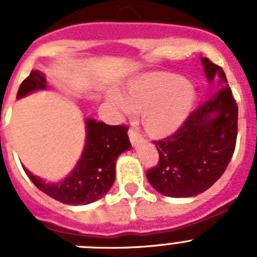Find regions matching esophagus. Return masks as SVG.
<instances>
[{
  "label": "esophagus",
  "mask_w": 257,
  "mask_h": 257,
  "mask_svg": "<svg viewBox=\"0 0 257 257\" xmlns=\"http://www.w3.org/2000/svg\"><path fill=\"white\" fill-rule=\"evenodd\" d=\"M128 138H130V140L133 144L138 143L140 140L139 131L136 130V128H130V130H128Z\"/></svg>",
  "instance_id": "esophagus-1"
}]
</instances>
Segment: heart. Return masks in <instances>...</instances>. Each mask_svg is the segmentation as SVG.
I'll list each match as a JSON object with an SVG mask.
<instances>
[{
  "mask_svg": "<svg viewBox=\"0 0 257 257\" xmlns=\"http://www.w3.org/2000/svg\"><path fill=\"white\" fill-rule=\"evenodd\" d=\"M196 99L190 83L169 73H151L128 83L124 96L117 91L108 94L114 114L135 115L144 108L143 117L152 134L172 133L189 115Z\"/></svg>",
  "mask_w": 257,
  "mask_h": 257,
  "instance_id": "obj_1",
  "label": "heart"
}]
</instances>
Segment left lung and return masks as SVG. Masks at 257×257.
I'll list each match as a JSON object with an SVG mask.
<instances>
[{"instance_id":"left-lung-1","label":"left lung","mask_w":257,"mask_h":257,"mask_svg":"<svg viewBox=\"0 0 257 257\" xmlns=\"http://www.w3.org/2000/svg\"><path fill=\"white\" fill-rule=\"evenodd\" d=\"M208 81L219 78L220 88L194 109L171 136L153 142L158 165L147 171L157 192L174 198L193 197L216 183L234 153L238 106L221 67L202 59Z\"/></svg>"}]
</instances>
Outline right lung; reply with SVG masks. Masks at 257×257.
<instances>
[{"instance_id": "add662e5", "label": "right lung", "mask_w": 257, "mask_h": 257, "mask_svg": "<svg viewBox=\"0 0 257 257\" xmlns=\"http://www.w3.org/2000/svg\"><path fill=\"white\" fill-rule=\"evenodd\" d=\"M46 88V78L38 70H32L18 90L17 97ZM124 124L109 126L104 122L86 119V144L73 171L59 183H46L23 167L36 187L65 205H88L100 199L110 189L115 179L118 156L131 148Z\"/></svg>"}]
</instances>
